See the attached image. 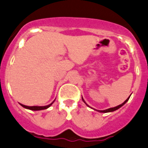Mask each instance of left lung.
I'll return each instance as SVG.
<instances>
[{"instance_id": "8db88e82", "label": "left lung", "mask_w": 148, "mask_h": 148, "mask_svg": "<svg viewBox=\"0 0 148 148\" xmlns=\"http://www.w3.org/2000/svg\"><path fill=\"white\" fill-rule=\"evenodd\" d=\"M130 97H128V98L127 99V100H125V101L124 102V103H122V104H121V105H119V106H116V107H114V108H108V109H106V110H97V111H99V112H102V113H108V112H112V111H114V110H117V109H119V108H121V106H124V104H125L126 103H127V101H128V100L129 99H130ZM82 100H83V102H84V103H85L86 105H87V106H89L87 104V103H85V101H84V99L82 98ZM89 107H90V106H89Z\"/></svg>"}]
</instances>
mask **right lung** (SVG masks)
I'll use <instances>...</instances> for the list:
<instances>
[{"label": "right lung", "mask_w": 148, "mask_h": 148, "mask_svg": "<svg viewBox=\"0 0 148 148\" xmlns=\"http://www.w3.org/2000/svg\"><path fill=\"white\" fill-rule=\"evenodd\" d=\"M54 101H55V100H54ZM53 102L52 103H51L50 105H48V106H24V105H22V104H20V105H21L22 107L25 108H27V109H29V110H44V109H46L48 108H49L50 106L53 103Z\"/></svg>", "instance_id": "add662e5"}]
</instances>
